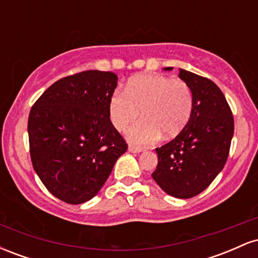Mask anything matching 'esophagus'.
I'll return each instance as SVG.
<instances>
[{"label":"esophagus","mask_w":258,"mask_h":258,"mask_svg":"<svg viewBox=\"0 0 258 258\" xmlns=\"http://www.w3.org/2000/svg\"><path fill=\"white\" fill-rule=\"evenodd\" d=\"M142 150H143L142 148H138V147H135V146H128V152L130 153L137 154V153H141Z\"/></svg>","instance_id":"obj_1"}]
</instances>
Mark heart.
<instances>
[{"label": "heart", "mask_w": 258, "mask_h": 258, "mask_svg": "<svg viewBox=\"0 0 258 258\" xmlns=\"http://www.w3.org/2000/svg\"><path fill=\"white\" fill-rule=\"evenodd\" d=\"M193 93L182 80L162 75H138L123 92L109 99V116L115 128L122 130L139 115L143 119L126 130L135 144H152L164 135L173 138L186 126L193 111Z\"/></svg>", "instance_id": "b5f03b06"}]
</instances>
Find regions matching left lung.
Here are the masks:
<instances>
[{"mask_svg":"<svg viewBox=\"0 0 258 258\" xmlns=\"http://www.w3.org/2000/svg\"><path fill=\"white\" fill-rule=\"evenodd\" d=\"M178 76L193 93V111L179 135L155 149L158 166L152 177L165 193L189 199L205 190L226 165L234 119L215 82L183 69Z\"/></svg>","mask_w":258,"mask_h":258,"instance_id":"obj_1","label":"left lung"}]
</instances>
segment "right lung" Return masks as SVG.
<instances>
[{"label": "right lung", "mask_w": 258, "mask_h": 258, "mask_svg": "<svg viewBox=\"0 0 258 258\" xmlns=\"http://www.w3.org/2000/svg\"><path fill=\"white\" fill-rule=\"evenodd\" d=\"M116 86L114 73L82 72L49 86L31 108L32 166L61 201L78 205L96 197L127 150L109 116Z\"/></svg>", "instance_id": "add662e5"}]
</instances>
